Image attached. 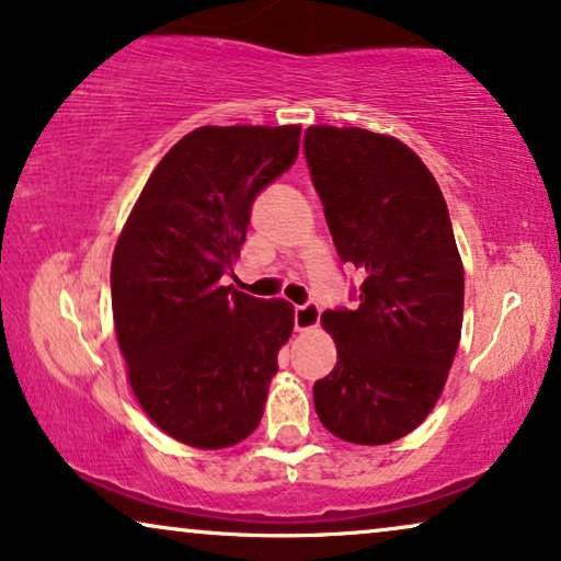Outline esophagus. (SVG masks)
Wrapping results in <instances>:
<instances>
[{
  "instance_id": "esophagus-1",
  "label": "esophagus",
  "mask_w": 561,
  "mask_h": 561,
  "mask_svg": "<svg viewBox=\"0 0 561 561\" xmlns=\"http://www.w3.org/2000/svg\"><path fill=\"white\" fill-rule=\"evenodd\" d=\"M319 319H321V311L317 304L296 306V311H294L296 332H311V329L319 327Z\"/></svg>"
}]
</instances>
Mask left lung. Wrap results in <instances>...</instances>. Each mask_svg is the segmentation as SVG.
Segmentation results:
<instances>
[{
	"mask_svg": "<svg viewBox=\"0 0 561 561\" xmlns=\"http://www.w3.org/2000/svg\"><path fill=\"white\" fill-rule=\"evenodd\" d=\"M304 148L334 248L365 273L355 311L321 313L336 367L313 405L334 436L378 447L439 401L462 336V257L439 183L398 137L311 125Z\"/></svg>",
	"mask_w": 561,
	"mask_h": 561,
	"instance_id": "obj_1",
	"label": "left lung"
}]
</instances>
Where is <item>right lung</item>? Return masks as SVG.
Returning a JSON list of instances; mask_svg holds the SVG:
<instances>
[{
  "label": "right lung",
  "instance_id": "add662e5",
  "mask_svg": "<svg viewBox=\"0 0 561 561\" xmlns=\"http://www.w3.org/2000/svg\"><path fill=\"white\" fill-rule=\"evenodd\" d=\"M301 125L198 127L150 173L112 255L114 332L129 388L160 432L196 449L248 439L294 306L260 301L232 271L255 196L298 158Z\"/></svg>",
  "mask_w": 561,
  "mask_h": 561
}]
</instances>
